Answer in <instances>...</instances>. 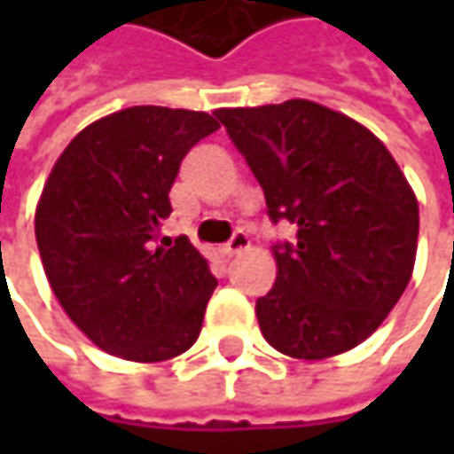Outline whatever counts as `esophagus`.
Wrapping results in <instances>:
<instances>
[{"instance_id": "obj_1", "label": "esophagus", "mask_w": 454, "mask_h": 454, "mask_svg": "<svg viewBox=\"0 0 454 454\" xmlns=\"http://www.w3.org/2000/svg\"><path fill=\"white\" fill-rule=\"evenodd\" d=\"M247 245H250V237H247V232L237 230L235 235L230 237V242L224 245V254H227V257H232V254L242 253V250H245Z\"/></svg>"}]
</instances>
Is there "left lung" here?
I'll return each instance as SVG.
<instances>
[{
	"label": "left lung",
	"mask_w": 454,
	"mask_h": 454,
	"mask_svg": "<svg viewBox=\"0 0 454 454\" xmlns=\"http://www.w3.org/2000/svg\"><path fill=\"white\" fill-rule=\"evenodd\" d=\"M217 118L265 192L268 217L295 242L272 247L278 278L257 298L265 340L328 358L366 340L407 288L419 207L369 129L310 100L222 108Z\"/></svg>",
	"instance_id": "1"
}]
</instances>
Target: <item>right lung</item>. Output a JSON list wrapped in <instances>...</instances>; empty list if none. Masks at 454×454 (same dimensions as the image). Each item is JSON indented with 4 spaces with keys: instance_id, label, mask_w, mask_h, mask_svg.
I'll return each mask as SVG.
<instances>
[{
    "instance_id": "add662e5",
    "label": "right lung",
    "mask_w": 454,
    "mask_h": 454,
    "mask_svg": "<svg viewBox=\"0 0 454 454\" xmlns=\"http://www.w3.org/2000/svg\"><path fill=\"white\" fill-rule=\"evenodd\" d=\"M215 115L133 106L90 123L44 184L35 237L50 288L98 348L166 361L200 339L217 288L189 242L159 239L184 156L215 133Z\"/></svg>"
}]
</instances>
